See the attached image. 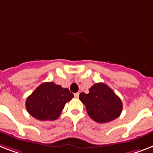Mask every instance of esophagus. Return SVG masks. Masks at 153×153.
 <instances>
[{
  "mask_svg": "<svg viewBox=\"0 0 153 153\" xmlns=\"http://www.w3.org/2000/svg\"><path fill=\"white\" fill-rule=\"evenodd\" d=\"M74 96L75 98H78L79 97V93H76V94H74Z\"/></svg>",
  "mask_w": 153,
  "mask_h": 153,
  "instance_id": "obj_1",
  "label": "esophagus"
}]
</instances>
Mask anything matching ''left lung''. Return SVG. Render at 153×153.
I'll return each mask as SVG.
<instances>
[{"label": "left lung", "mask_w": 153, "mask_h": 153, "mask_svg": "<svg viewBox=\"0 0 153 153\" xmlns=\"http://www.w3.org/2000/svg\"><path fill=\"white\" fill-rule=\"evenodd\" d=\"M89 94L81 93L79 99L85 105L88 115L97 123H105L117 119L123 110V103L108 85L94 84Z\"/></svg>", "instance_id": "1"}]
</instances>
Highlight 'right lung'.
Returning a JSON list of instances; mask_svg holds the SVG:
<instances>
[{"mask_svg": "<svg viewBox=\"0 0 153 153\" xmlns=\"http://www.w3.org/2000/svg\"><path fill=\"white\" fill-rule=\"evenodd\" d=\"M73 97L68 88H62L52 82H44L27 97L26 108L37 120L53 121L59 118L66 103Z\"/></svg>", "mask_w": 153, "mask_h": 153, "instance_id": "1", "label": "right lung"}]
</instances>
